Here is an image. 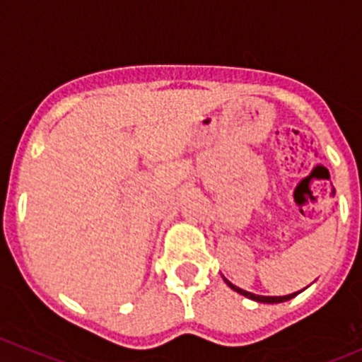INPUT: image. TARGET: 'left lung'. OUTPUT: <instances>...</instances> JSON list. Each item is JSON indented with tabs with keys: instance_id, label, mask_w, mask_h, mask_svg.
<instances>
[{
	"instance_id": "1",
	"label": "left lung",
	"mask_w": 362,
	"mask_h": 362,
	"mask_svg": "<svg viewBox=\"0 0 362 362\" xmlns=\"http://www.w3.org/2000/svg\"><path fill=\"white\" fill-rule=\"evenodd\" d=\"M224 282L228 284L233 291H236V293H240L242 296H245V298H250V299H254V301H259V303H282V301H287V299L294 298V296L298 294V293H293L289 296H259V294H252V293H249V291H243V289H240V287L233 286V284L226 279H224ZM299 293H301V291H299Z\"/></svg>"
}]
</instances>
